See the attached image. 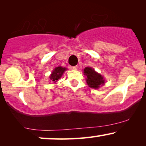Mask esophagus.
Wrapping results in <instances>:
<instances>
[{
  "label": "esophagus",
  "mask_w": 146,
  "mask_h": 146,
  "mask_svg": "<svg viewBox=\"0 0 146 146\" xmlns=\"http://www.w3.org/2000/svg\"><path fill=\"white\" fill-rule=\"evenodd\" d=\"M78 66H71V68L72 70H77L78 69Z\"/></svg>",
  "instance_id": "34e87169"
}]
</instances>
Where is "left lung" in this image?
<instances>
[{
	"instance_id": "left-lung-1",
	"label": "left lung",
	"mask_w": 146,
	"mask_h": 146,
	"mask_svg": "<svg viewBox=\"0 0 146 146\" xmlns=\"http://www.w3.org/2000/svg\"><path fill=\"white\" fill-rule=\"evenodd\" d=\"M84 73L86 75V82L88 86L93 88H98L100 85L104 84V80L101 75L90 67H86L84 69Z\"/></svg>"
}]
</instances>
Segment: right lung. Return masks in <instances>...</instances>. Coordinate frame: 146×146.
Returning <instances> with one entry per match:
<instances>
[{"label": "right lung", "instance_id": "obj_1", "mask_svg": "<svg viewBox=\"0 0 146 146\" xmlns=\"http://www.w3.org/2000/svg\"><path fill=\"white\" fill-rule=\"evenodd\" d=\"M66 68H63L62 66H58V67H56L53 70V71L52 72V74L50 76V79L53 82H56L58 81L59 79L61 78L62 75L64 71H66Z\"/></svg>", "mask_w": 146, "mask_h": 146}]
</instances>
